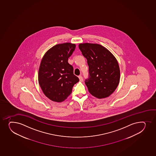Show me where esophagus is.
I'll use <instances>...</instances> for the list:
<instances>
[{
    "label": "esophagus",
    "mask_w": 156,
    "mask_h": 156,
    "mask_svg": "<svg viewBox=\"0 0 156 156\" xmlns=\"http://www.w3.org/2000/svg\"><path fill=\"white\" fill-rule=\"evenodd\" d=\"M79 78L80 81H82L83 80V77H82V76H79Z\"/></svg>",
    "instance_id": "esophagus-1"
}]
</instances>
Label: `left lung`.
<instances>
[{"instance_id": "left-lung-1", "label": "left lung", "mask_w": 156, "mask_h": 156, "mask_svg": "<svg viewBox=\"0 0 156 156\" xmlns=\"http://www.w3.org/2000/svg\"><path fill=\"white\" fill-rule=\"evenodd\" d=\"M79 48L89 66V77L85 83L89 92L98 98L108 97L119 83L120 70L116 59L99 44H80Z\"/></svg>"}]
</instances>
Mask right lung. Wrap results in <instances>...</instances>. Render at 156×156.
I'll list each match as a JSON object with an SVG mask.
<instances>
[{"instance_id": "right-lung-1", "label": "right lung", "mask_w": 156, "mask_h": 156, "mask_svg": "<svg viewBox=\"0 0 156 156\" xmlns=\"http://www.w3.org/2000/svg\"><path fill=\"white\" fill-rule=\"evenodd\" d=\"M75 48V44L69 43L57 44L47 51L41 61L39 84L44 94L54 101L62 102L66 99L74 84L79 81L68 62Z\"/></svg>"}]
</instances>
